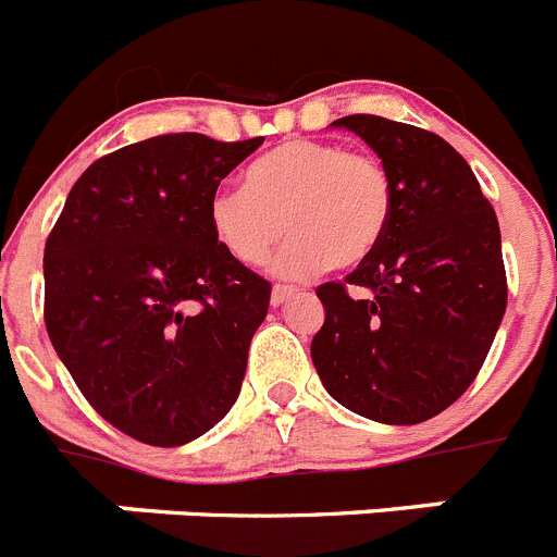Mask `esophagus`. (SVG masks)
Wrapping results in <instances>:
<instances>
[{
    "label": "esophagus",
    "mask_w": 557,
    "mask_h": 557,
    "mask_svg": "<svg viewBox=\"0 0 557 557\" xmlns=\"http://www.w3.org/2000/svg\"><path fill=\"white\" fill-rule=\"evenodd\" d=\"M289 296H296V287H293V284H275L270 301H273V307H278V304L287 301Z\"/></svg>",
    "instance_id": "1"
}]
</instances>
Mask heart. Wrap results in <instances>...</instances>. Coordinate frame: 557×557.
I'll use <instances>...</instances> for the list:
<instances>
[{
    "instance_id": "1",
    "label": "heart",
    "mask_w": 557,
    "mask_h": 557,
    "mask_svg": "<svg viewBox=\"0 0 557 557\" xmlns=\"http://www.w3.org/2000/svg\"><path fill=\"white\" fill-rule=\"evenodd\" d=\"M388 216L392 180L377 157L304 137L256 157L245 188H220L208 202L213 236L247 268L264 264L282 233L293 236L278 256L287 275L355 268L377 250Z\"/></svg>"
}]
</instances>
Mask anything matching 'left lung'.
<instances>
[{"label":"left lung","instance_id":"1","mask_svg":"<svg viewBox=\"0 0 557 557\" xmlns=\"http://www.w3.org/2000/svg\"><path fill=\"white\" fill-rule=\"evenodd\" d=\"M363 137L392 180L377 250L315 289L324 326L312 363L366 420L414 425L476 380L507 307L502 233L465 157L434 132L380 115L335 121Z\"/></svg>","mask_w":557,"mask_h":557}]
</instances>
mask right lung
Returning <instances> with one entry per match:
<instances>
[{
  "instance_id": "add662e5",
  "label": "right lung",
  "mask_w": 557,
  "mask_h": 557,
  "mask_svg": "<svg viewBox=\"0 0 557 557\" xmlns=\"http://www.w3.org/2000/svg\"><path fill=\"white\" fill-rule=\"evenodd\" d=\"M264 137L174 132L95 160L45 245V324L89 406L174 448L239 397L270 282L213 236L208 202Z\"/></svg>"
}]
</instances>
